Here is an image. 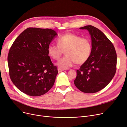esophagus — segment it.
I'll use <instances>...</instances> for the list:
<instances>
[{"label":"esophagus","instance_id":"34e87169","mask_svg":"<svg viewBox=\"0 0 127 127\" xmlns=\"http://www.w3.org/2000/svg\"><path fill=\"white\" fill-rule=\"evenodd\" d=\"M64 71V70L63 69H61V68H58V71L59 72H62V71Z\"/></svg>","mask_w":127,"mask_h":127}]
</instances>
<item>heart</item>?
<instances>
[{
    "mask_svg": "<svg viewBox=\"0 0 127 127\" xmlns=\"http://www.w3.org/2000/svg\"><path fill=\"white\" fill-rule=\"evenodd\" d=\"M57 43L48 46L47 52L53 59L58 60L64 51L65 55L57 63L61 68L68 69L75 63L82 64L91 55L92 43L90 40L73 33L68 32L60 35Z\"/></svg>",
    "mask_w": 127,
    "mask_h": 127,
    "instance_id": "heart-1",
    "label": "heart"
}]
</instances>
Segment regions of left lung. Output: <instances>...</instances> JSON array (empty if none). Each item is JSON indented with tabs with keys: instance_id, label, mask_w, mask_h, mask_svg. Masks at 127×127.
Masks as SVG:
<instances>
[{
	"instance_id": "obj_1",
	"label": "left lung",
	"mask_w": 127,
	"mask_h": 127,
	"mask_svg": "<svg viewBox=\"0 0 127 127\" xmlns=\"http://www.w3.org/2000/svg\"><path fill=\"white\" fill-rule=\"evenodd\" d=\"M88 31L92 38L90 58L76 71L75 86L85 93H95L103 89L115 74L117 54L112 42L100 30L88 25L80 28Z\"/></svg>"
}]
</instances>
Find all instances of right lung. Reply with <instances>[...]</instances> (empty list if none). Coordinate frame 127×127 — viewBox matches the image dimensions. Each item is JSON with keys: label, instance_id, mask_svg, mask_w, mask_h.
Segmentation results:
<instances>
[{"label": "right lung", "instance_id": "obj_1", "mask_svg": "<svg viewBox=\"0 0 127 127\" xmlns=\"http://www.w3.org/2000/svg\"><path fill=\"white\" fill-rule=\"evenodd\" d=\"M56 35L51 29L29 27L11 45L8 56L10 77L24 94L40 96L54 85L58 72L47 47Z\"/></svg>", "mask_w": 127, "mask_h": 127}]
</instances>
